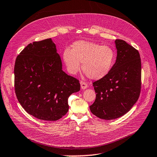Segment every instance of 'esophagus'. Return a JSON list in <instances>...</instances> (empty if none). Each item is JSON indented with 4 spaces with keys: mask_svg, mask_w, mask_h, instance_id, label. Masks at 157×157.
<instances>
[{
    "mask_svg": "<svg viewBox=\"0 0 157 157\" xmlns=\"http://www.w3.org/2000/svg\"><path fill=\"white\" fill-rule=\"evenodd\" d=\"M80 84H81V88H82V89H85L87 88V84L85 82H83V81H81L80 82Z\"/></svg>",
    "mask_w": 157,
    "mask_h": 157,
    "instance_id": "obj_1",
    "label": "esophagus"
}]
</instances>
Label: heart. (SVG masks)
Returning a JSON list of instances; mask_svg holds the SVG:
<instances>
[{
	"mask_svg": "<svg viewBox=\"0 0 157 157\" xmlns=\"http://www.w3.org/2000/svg\"><path fill=\"white\" fill-rule=\"evenodd\" d=\"M63 60L67 71L76 74L81 69L90 79L98 80L104 78L112 69L115 60L113 49L108 45L79 40L74 42L71 50L65 49Z\"/></svg>",
	"mask_w": 157,
	"mask_h": 157,
	"instance_id": "obj_1",
	"label": "heart"
}]
</instances>
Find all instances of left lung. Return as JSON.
Instances as JSON below:
<instances>
[{
	"instance_id": "obj_1",
	"label": "left lung",
	"mask_w": 157,
	"mask_h": 157,
	"mask_svg": "<svg viewBox=\"0 0 157 157\" xmlns=\"http://www.w3.org/2000/svg\"><path fill=\"white\" fill-rule=\"evenodd\" d=\"M117 59L105 76L93 82L96 99L90 105L98 118L111 120L124 115L137 102L141 90V64L137 49L123 40L115 41Z\"/></svg>"
}]
</instances>
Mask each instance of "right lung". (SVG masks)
<instances>
[{
	"label": "right lung",
	"mask_w": 157,
	"mask_h": 157,
	"mask_svg": "<svg viewBox=\"0 0 157 157\" xmlns=\"http://www.w3.org/2000/svg\"><path fill=\"white\" fill-rule=\"evenodd\" d=\"M15 92L20 104L34 117L57 121L68 112V97L80 90L79 80L66 74L51 38L29 44L14 66Z\"/></svg>",
	"instance_id": "add662e5"
}]
</instances>
